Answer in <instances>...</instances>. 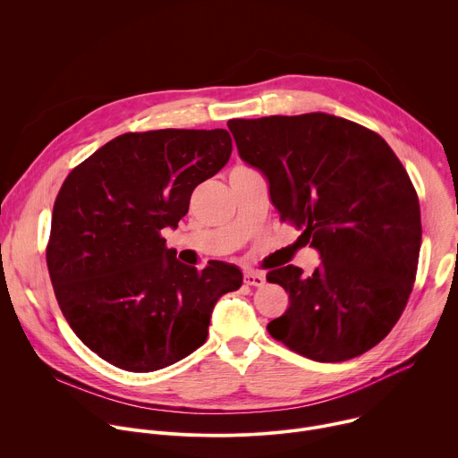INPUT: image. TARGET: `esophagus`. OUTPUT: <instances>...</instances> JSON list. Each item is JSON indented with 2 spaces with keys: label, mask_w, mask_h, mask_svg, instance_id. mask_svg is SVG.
Masks as SVG:
<instances>
[{
  "label": "esophagus",
  "mask_w": 458,
  "mask_h": 458,
  "mask_svg": "<svg viewBox=\"0 0 458 458\" xmlns=\"http://www.w3.org/2000/svg\"><path fill=\"white\" fill-rule=\"evenodd\" d=\"M265 281H267V277L263 274H257V272L244 274V284H248V286H263Z\"/></svg>",
  "instance_id": "34e87169"
}]
</instances>
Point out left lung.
I'll use <instances>...</instances> for the list:
<instances>
[{
	"label": "left lung",
	"mask_w": 458,
	"mask_h": 458,
	"mask_svg": "<svg viewBox=\"0 0 458 458\" xmlns=\"http://www.w3.org/2000/svg\"><path fill=\"white\" fill-rule=\"evenodd\" d=\"M239 156L263 170L281 221L320 251L311 276L267 274L290 293L267 328L292 352L343 362L377 346L413 290L422 239L415 186L373 130L330 114L230 119Z\"/></svg>",
	"instance_id": "1"
}]
</instances>
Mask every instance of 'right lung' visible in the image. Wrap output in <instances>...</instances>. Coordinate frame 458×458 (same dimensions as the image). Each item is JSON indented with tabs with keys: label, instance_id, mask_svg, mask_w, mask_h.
Segmentation results:
<instances>
[{
	"label": "right lung",
	"instance_id": "1",
	"mask_svg": "<svg viewBox=\"0 0 458 458\" xmlns=\"http://www.w3.org/2000/svg\"><path fill=\"white\" fill-rule=\"evenodd\" d=\"M230 156L223 128L128 132L61 184L47 242L54 293L74 334L115 368L147 373L184 359L205 344L217 299L241 288L233 265L186 267L161 235Z\"/></svg>",
	"mask_w": 458,
	"mask_h": 458
}]
</instances>
